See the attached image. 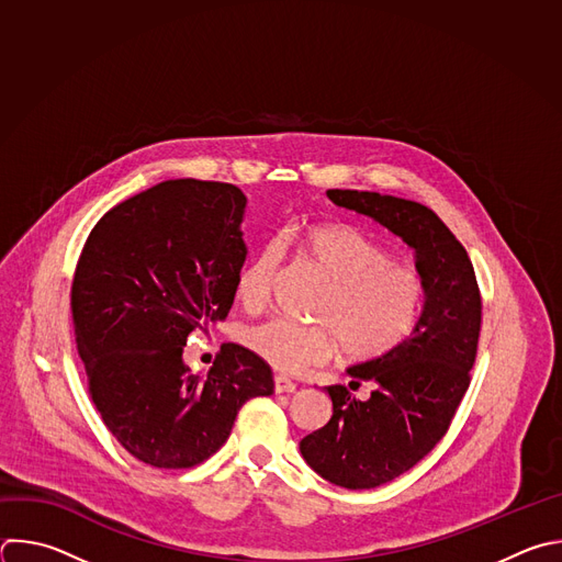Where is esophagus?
I'll list each match as a JSON object with an SVG mask.
<instances>
[{
  "label": "esophagus",
  "mask_w": 562,
  "mask_h": 562,
  "mask_svg": "<svg viewBox=\"0 0 562 562\" xmlns=\"http://www.w3.org/2000/svg\"><path fill=\"white\" fill-rule=\"evenodd\" d=\"M273 389H276L278 395H282V393H295V384H293L289 378H284V375H276V378H273Z\"/></svg>",
  "instance_id": "obj_1"
}]
</instances>
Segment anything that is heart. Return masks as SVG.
Here are the masks:
<instances>
[{
  "label": "heart",
  "instance_id": "heart-1",
  "mask_svg": "<svg viewBox=\"0 0 562 562\" xmlns=\"http://www.w3.org/2000/svg\"><path fill=\"white\" fill-rule=\"evenodd\" d=\"M300 249L326 282L313 308L317 324L271 317L247 328L245 341L260 359L295 372L326 361L339 346L346 359L368 361L413 333L426 300L424 278L415 269L393 262L384 247L341 225L308 229ZM284 251V238L273 236L240 271L238 297L245 306L267 302Z\"/></svg>",
  "mask_w": 562,
  "mask_h": 562
}]
</instances>
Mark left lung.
Listing matches in <instances>:
<instances>
[{"label": "left lung", "mask_w": 562, "mask_h": 562, "mask_svg": "<svg viewBox=\"0 0 562 562\" xmlns=\"http://www.w3.org/2000/svg\"><path fill=\"white\" fill-rule=\"evenodd\" d=\"M337 207L368 216L413 251L426 300L411 333L391 352L346 368L370 382L366 402L335 384L328 424L300 441L304 461L346 490H370L417 465L446 435L468 386L481 330V293L468 251L426 205L378 192L328 190Z\"/></svg>", "instance_id": "8db88e82"}]
</instances>
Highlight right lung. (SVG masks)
<instances>
[{"label":"right lung","mask_w":562,"mask_h":562,"mask_svg":"<svg viewBox=\"0 0 562 562\" xmlns=\"http://www.w3.org/2000/svg\"><path fill=\"white\" fill-rule=\"evenodd\" d=\"M247 196L176 178L110 210L72 280V322L90 395L114 439L151 468L210 459L251 397L273 393L265 359L223 344L207 375L182 361L187 335L223 322L247 260Z\"/></svg>","instance_id":"right-lung-1"}]
</instances>
